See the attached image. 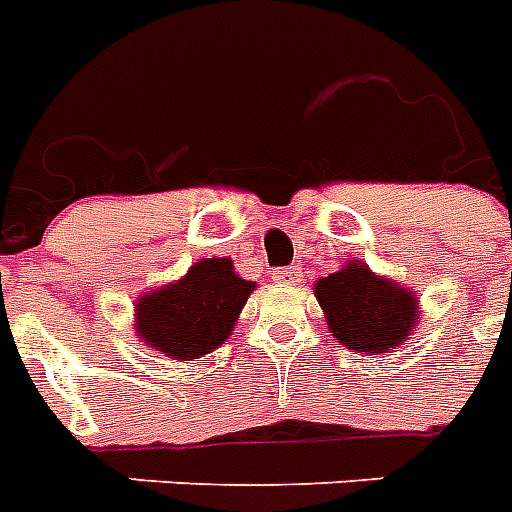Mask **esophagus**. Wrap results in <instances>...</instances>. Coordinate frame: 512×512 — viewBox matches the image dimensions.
<instances>
[{"label": "esophagus", "mask_w": 512, "mask_h": 512, "mask_svg": "<svg viewBox=\"0 0 512 512\" xmlns=\"http://www.w3.org/2000/svg\"><path fill=\"white\" fill-rule=\"evenodd\" d=\"M270 276H273V281L281 286L297 284L299 276H302V270H299L297 265H289V268H273V273H270Z\"/></svg>", "instance_id": "obj_1"}]
</instances>
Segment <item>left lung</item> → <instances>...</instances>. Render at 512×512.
<instances>
[{
    "mask_svg": "<svg viewBox=\"0 0 512 512\" xmlns=\"http://www.w3.org/2000/svg\"><path fill=\"white\" fill-rule=\"evenodd\" d=\"M315 297L334 339L360 355L397 350L418 323V294L376 276L360 260H350L331 276L315 281Z\"/></svg>",
    "mask_w": 512,
    "mask_h": 512,
    "instance_id": "8db88e82",
    "label": "left lung"
}]
</instances>
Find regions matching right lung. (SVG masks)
I'll use <instances>...</instances> for the list:
<instances>
[{
    "label": "right lung",
    "mask_w": 512,
    "mask_h": 512,
    "mask_svg": "<svg viewBox=\"0 0 512 512\" xmlns=\"http://www.w3.org/2000/svg\"><path fill=\"white\" fill-rule=\"evenodd\" d=\"M255 292L228 257H205L184 278L136 302V336L160 355L197 360L226 342L244 302Z\"/></svg>",
    "instance_id": "1"
}]
</instances>
